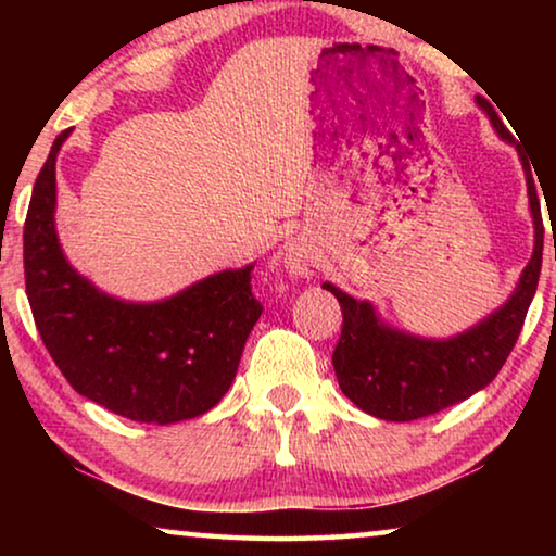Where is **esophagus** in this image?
<instances>
[{
	"label": "esophagus",
	"mask_w": 556,
	"mask_h": 556,
	"mask_svg": "<svg viewBox=\"0 0 556 556\" xmlns=\"http://www.w3.org/2000/svg\"><path fill=\"white\" fill-rule=\"evenodd\" d=\"M283 263H286L288 273H291V276H295V278H303V276H308V273H311V255H308L306 248L299 245V242H291V245L286 248Z\"/></svg>",
	"instance_id": "1"
}]
</instances>
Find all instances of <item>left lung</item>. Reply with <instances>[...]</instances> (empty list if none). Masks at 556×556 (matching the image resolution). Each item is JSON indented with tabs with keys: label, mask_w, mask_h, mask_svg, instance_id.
Returning <instances> with one entry per match:
<instances>
[{
	"label": "left lung",
	"mask_w": 556,
	"mask_h": 556,
	"mask_svg": "<svg viewBox=\"0 0 556 556\" xmlns=\"http://www.w3.org/2000/svg\"><path fill=\"white\" fill-rule=\"evenodd\" d=\"M476 101L491 118L501 139L514 141L493 105L485 98ZM521 164L527 174L529 210L534 217V253L511 299L473 329L451 339L413 337L387 326L371 303L356 301L337 286L324 283L326 291L337 295L344 314L339 344L331 356L333 371L341 392L367 415L390 422H409L435 415L483 390L506 364L536 293L544 248V223L534 177L523 156Z\"/></svg>",
	"instance_id": "left-lung-1"
}]
</instances>
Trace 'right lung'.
Returning <instances> with one entry per match:
<instances>
[{
	"label": "right lung",
	"mask_w": 556,
	"mask_h": 556,
	"mask_svg": "<svg viewBox=\"0 0 556 556\" xmlns=\"http://www.w3.org/2000/svg\"><path fill=\"white\" fill-rule=\"evenodd\" d=\"M67 134L37 174L25 219V286L42 344L75 392L121 417L169 425L204 415L230 390L263 314L253 263L156 303L98 291L65 261L55 230V159Z\"/></svg>",
	"instance_id": "add662e5"
}]
</instances>
